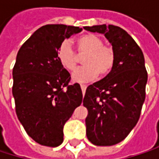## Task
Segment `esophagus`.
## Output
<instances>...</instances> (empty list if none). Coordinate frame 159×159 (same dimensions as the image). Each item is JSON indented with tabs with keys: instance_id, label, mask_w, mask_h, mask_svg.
Listing matches in <instances>:
<instances>
[{
	"instance_id": "34e87169",
	"label": "esophagus",
	"mask_w": 159,
	"mask_h": 159,
	"mask_svg": "<svg viewBox=\"0 0 159 159\" xmlns=\"http://www.w3.org/2000/svg\"><path fill=\"white\" fill-rule=\"evenodd\" d=\"M86 87H87V85H86V84H81V89H82V92H83V94H84Z\"/></svg>"
}]
</instances>
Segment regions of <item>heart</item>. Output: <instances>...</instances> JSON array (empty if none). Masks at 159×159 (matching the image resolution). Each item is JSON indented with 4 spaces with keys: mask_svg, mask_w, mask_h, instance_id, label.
Masks as SVG:
<instances>
[{
    "mask_svg": "<svg viewBox=\"0 0 159 159\" xmlns=\"http://www.w3.org/2000/svg\"><path fill=\"white\" fill-rule=\"evenodd\" d=\"M78 52L85 54L84 66L76 69L72 77L76 82L83 83L94 80L98 74L108 75L115 64V52L113 48L104 46L102 39L94 34H87L81 37L77 41ZM57 57L61 64L68 71H74L76 67L78 57L72 46L70 39L61 42L57 49Z\"/></svg>",
    "mask_w": 159,
    "mask_h": 159,
    "instance_id": "obj_1",
    "label": "heart"
}]
</instances>
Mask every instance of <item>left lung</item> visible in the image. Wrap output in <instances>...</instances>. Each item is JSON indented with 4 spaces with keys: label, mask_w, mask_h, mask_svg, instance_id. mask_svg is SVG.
Masks as SVG:
<instances>
[{
    "label": "left lung",
    "mask_w": 159,
    "mask_h": 159,
    "mask_svg": "<svg viewBox=\"0 0 159 159\" xmlns=\"http://www.w3.org/2000/svg\"><path fill=\"white\" fill-rule=\"evenodd\" d=\"M84 29L103 34L115 52L110 74L90 84L83 99L88 111L87 139L95 145H113L126 138L140 118L147 83L143 54L134 39L119 26L99 25Z\"/></svg>",
    "instance_id": "1"
}]
</instances>
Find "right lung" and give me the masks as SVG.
<instances>
[{
  "instance_id": "1",
  "label": "right lung",
  "mask_w": 159,
  "mask_h": 159,
  "mask_svg": "<svg viewBox=\"0 0 159 159\" xmlns=\"http://www.w3.org/2000/svg\"><path fill=\"white\" fill-rule=\"evenodd\" d=\"M81 31L78 26L43 25L18 50L13 69L16 115L39 144L62 143L63 126L82 103L80 84H69L70 74L57 57L61 42Z\"/></svg>"
}]
</instances>
